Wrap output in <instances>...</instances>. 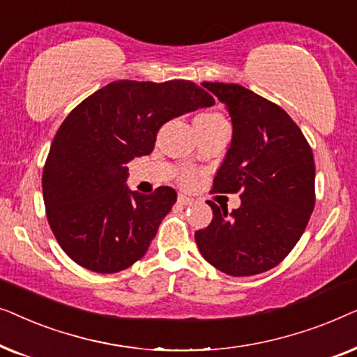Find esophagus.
Returning <instances> with one entry per match:
<instances>
[{
    "instance_id": "1",
    "label": "esophagus",
    "mask_w": 357,
    "mask_h": 357,
    "mask_svg": "<svg viewBox=\"0 0 357 357\" xmlns=\"http://www.w3.org/2000/svg\"><path fill=\"white\" fill-rule=\"evenodd\" d=\"M177 202H178V204H182V206H188V204L193 203V198L187 197V195H178Z\"/></svg>"
}]
</instances>
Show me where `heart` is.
<instances>
[{"instance_id": "heart-1", "label": "heart", "mask_w": 357, "mask_h": 357, "mask_svg": "<svg viewBox=\"0 0 357 357\" xmlns=\"http://www.w3.org/2000/svg\"><path fill=\"white\" fill-rule=\"evenodd\" d=\"M197 121H203V123H218V121H226V120L218 114H203L198 116Z\"/></svg>"}]
</instances>
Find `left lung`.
<instances>
[{"label": "left lung", "mask_w": 357, "mask_h": 357, "mask_svg": "<svg viewBox=\"0 0 357 357\" xmlns=\"http://www.w3.org/2000/svg\"><path fill=\"white\" fill-rule=\"evenodd\" d=\"M226 105L232 139L214 190H242L227 213L208 202L213 221L195 232L203 258L231 276L275 268L304 234L315 204V164L307 139L280 105L238 84L203 82Z\"/></svg>", "instance_id": "8db88e82"}]
</instances>
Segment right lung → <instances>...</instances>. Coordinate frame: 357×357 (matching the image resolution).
Instances as JSON below:
<instances>
[{"instance_id":"right-lung-1","label":"right lung","mask_w":357,"mask_h":357,"mask_svg":"<svg viewBox=\"0 0 357 357\" xmlns=\"http://www.w3.org/2000/svg\"><path fill=\"white\" fill-rule=\"evenodd\" d=\"M192 81H114L66 116L50 146L42 175L47 219L68 257L86 270L116 273L148 252L177 193L128 188L135 158L153 153L169 120L211 107Z\"/></svg>"}]
</instances>
